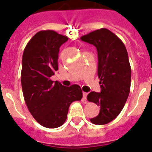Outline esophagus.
Wrapping results in <instances>:
<instances>
[{"label":"esophagus","instance_id":"esophagus-1","mask_svg":"<svg viewBox=\"0 0 152 152\" xmlns=\"http://www.w3.org/2000/svg\"><path fill=\"white\" fill-rule=\"evenodd\" d=\"M88 93L87 92H83V99H87V95H88Z\"/></svg>","mask_w":152,"mask_h":152}]
</instances>
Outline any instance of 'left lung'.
Instances as JSON below:
<instances>
[{
	"instance_id": "8db88e82",
	"label": "left lung",
	"mask_w": 152,
	"mask_h": 152,
	"mask_svg": "<svg viewBox=\"0 0 152 152\" xmlns=\"http://www.w3.org/2000/svg\"><path fill=\"white\" fill-rule=\"evenodd\" d=\"M80 39L95 46L98 52L101 91H91L87 99L99 106L100 110L90 121L95 125H106L118 117L129 95L131 67L127 50L122 41L106 28L94 31Z\"/></svg>"
}]
</instances>
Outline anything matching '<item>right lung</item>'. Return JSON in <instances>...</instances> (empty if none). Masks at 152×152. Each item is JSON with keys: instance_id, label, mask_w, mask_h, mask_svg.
I'll return each instance as SVG.
<instances>
[{"instance_id": "right-lung-1", "label": "right lung", "mask_w": 152, "mask_h": 152, "mask_svg": "<svg viewBox=\"0 0 152 152\" xmlns=\"http://www.w3.org/2000/svg\"><path fill=\"white\" fill-rule=\"evenodd\" d=\"M68 39L54 31H41L28 42L23 53L21 84L25 102L34 119L50 129L61 126L70 104L83 97L77 84L65 87L50 80L58 69L60 47Z\"/></svg>"}]
</instances>
